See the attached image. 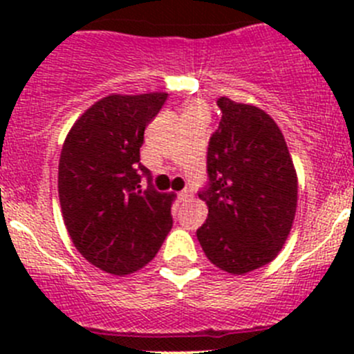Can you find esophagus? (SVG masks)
<instances>
[{
	"instance_id": "1",
	"label": "esophagus",
	"mask_w": 354,
	"mask_h": 354,
	"mask_svg": "<svg viewBox=\"0 0 354 354\" xmlns=\"http://www.w3.org/2000/svg\"><path fill=\"white\" fill-rule=\"evenodd\" d=\"M190 197H192L190 190H183V192H180V194H178V200H180V202H187V200Z\"/></svg>"
}]
</instances>
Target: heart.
Masks as SVG:
<instances>
[{
    "mask_svg": "<svg viewBox=\"0 0 354 354\" xmlns=\"http://www.w3.org/2000/svg\"><path fill=\"white\" fill-rule=\"evenodd\" d=\"M197 114H205L207 116V104L200 99H192L185 106V116H197Z\"/></svg>",
    "mask_w": 354,
    "mask_h": 354,
    "instance_id": "b5f03b06",
    "label": "heart"
}]
</instances>
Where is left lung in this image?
Masks as SVG:
<instances>
[{
  "label": "left lung",
  "mask_w": 354,
  "mask_h": 354,
  "mask_svg": "<svg viewBox=\"0 0 354 354\" xmlns=\"http://www.w3.org/2000/svg\"><path fill=\"white\" fill-rule=\"evenodd\" d=\"M219 127L207 149L209 214L197 230L207 259L230 274L272 262L286 243L298 202V180L286 140L266 111L217 99Z\"/></svg>",
  "instance_id": "left-lung-1"
}]
</instances>
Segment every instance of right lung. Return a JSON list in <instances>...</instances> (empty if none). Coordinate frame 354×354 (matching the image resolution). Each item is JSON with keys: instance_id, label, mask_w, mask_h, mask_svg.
<instances>
[{"instance_id": "add662e5", "label": "right lung", "mask_w": 354, "mask_h": 354, "mask_svg": "<svg viewBox=\"0 0 354 354\" xmlns=\"http://www.w3.org/2000/svg\"><path fill=\"white\" fill-rule=\"evenodd\" d=\"M166 99V92L108 95L75 121L63 144L58 194L65 226L78 252L114 276L151 262L173 227L174 195L157 192L140 162L145 128Z\"/></svg>"}]
</instances>
